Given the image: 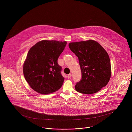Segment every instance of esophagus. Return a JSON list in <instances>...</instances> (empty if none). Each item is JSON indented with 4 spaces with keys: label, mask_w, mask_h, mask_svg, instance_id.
<instances>
[{
    "label": "esophagus",
    "mask_w": 132,
    "mask_h": 132,
    "mask_svg": "<svg viewBox=\"0 0 132 132\" xmlns=\"http://www.w3.org/2000/svg\"><path fill=\"white\" fill-rule=\"evenodd\" d=\"M71 77H72V74H69L67 76V77H68V78H71Z\"/></svg>",
    "instance_id": "esophagus-1"
}]
</instances>
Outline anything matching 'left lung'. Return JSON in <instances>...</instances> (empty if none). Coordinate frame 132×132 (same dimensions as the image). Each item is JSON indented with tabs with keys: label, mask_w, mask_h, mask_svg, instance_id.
Instances as JSON below:
<instances>
[{
	"label": "left lung",
	"mask_w": 132,
	"mask_h": 132,
	"mask_svg": "<svg viewBox=\"0 0 132 132\" xmlns=\"http://www.w3.org/2000/svg\"><path fill=\"white\" fill-rule=\"evenodd\" d=\"M71 50L78 57L82 79L75 86L81 94H93L100 91L109 81L111 68L109 55L97 42L89 39L70 43Z\"/></svg>",
	"instance_id": "1"
}]
</instances>
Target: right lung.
<instances>
[{"instance_id":"add662e5","label":"right lung","mask_w":132,"mask_h":132,"mask_svg":"<svg viewBox=\"0 0 132 132\" xmlns=\"http://www.w3.org/2000/svg\"><path fill=\"white\" fill-rule=\"evenodd\" d=\"M66 42L43 40L28 51L23 65V74L30 87L38 93L47 94L59 89L64 78L57 60Z\"/></svg>"}]
</instances>
